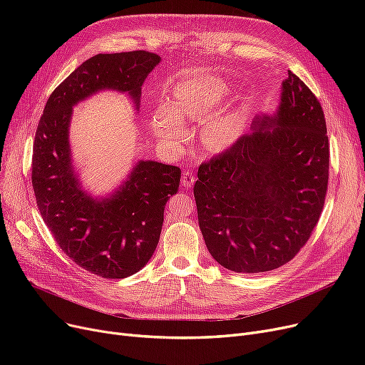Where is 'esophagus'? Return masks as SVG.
Masks as SVG:
<instances>
[{
  "label": "esophagus",
  "instance_id": "esophagus-1",
  "mask_svg": "<svg viewBox=\"0 0 365 365\" xmlns=\"http://www.w3.org/2000/svg\"><path fill=\"white\" fill-rule=\"evenodd\" d=\"M195 180H197V178H195V175L190 170H186L185 173H183V176H182V185L185 186V187H190L192 186L194 183H195Z\"/></svg>",
  "mask_w": 365,
  "mask_h": 365
}]
</instances>
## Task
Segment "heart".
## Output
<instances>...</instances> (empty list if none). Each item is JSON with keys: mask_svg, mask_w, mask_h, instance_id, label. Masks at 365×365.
Returning a JSON list of instances; mask_svg holds the SVG:
<instances>
[{"mask_svg": "<svg viewBox=\"0 0 365 365\" xmlns=\"http://www.w3.org/2000/svg\"><path fill=\"white\" fill-rule=\"evenodd\" d=\"M225 102L223 87L210 78H195L183 83L176 93L173 105L164 103L153 117V128L161 136L180 140L185 133L182 117L202 121L220 110ZM240 131L238 120L234 115H222V117L208 121L202 128V143L207 148L217 149L232 143Z\"/></svg>", "mask_w": 365, "mask_h": 365, "instance_id": "1", "label": "heart"}]
</instances>
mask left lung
<instances>
[{
  "label": "left lung",
  "instance_id": "left-lung-1",
  "mask_svg": "<svg viewBox=\"0 0 365 365\" xmlns=\"http://www.w3.org/2000/svg\"><path fill=\"white\" fill-rule=\"evenodd\" d=\"M257 124L255 133L204 161L194 186L210 255L238 274L290 262L311 238L329 187L324 110L292 71L278 113Z\"/></svg>",
  "mask_w": 365,
  "mask_h": 365
}]
</instances>
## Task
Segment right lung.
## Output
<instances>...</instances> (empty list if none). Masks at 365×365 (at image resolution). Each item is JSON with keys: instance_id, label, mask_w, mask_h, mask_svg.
Here are the masks:
<instances>
[{"instance_id": "right-lung-1", "label": "right lung", "mask_w": 365, "mask_h": 365, "mask_svg": "<svg viewBox=\"0 0 365 365\" xmlns=\"http://www.w3.org/2000/svg\"><path fill=\"white\" fill-rule=\"evenodd\" d=\"M160 63L145 50L96 54L50 94L38 123L32 153V187L38 210L62 252L83 269L109 279L140 271L158 245L164 208L179 190V167L140 161L109 200L94 201L78 186L68 142L72 106L112 88L139 106L142 84Z\"/></svg>"}]
</instances>
